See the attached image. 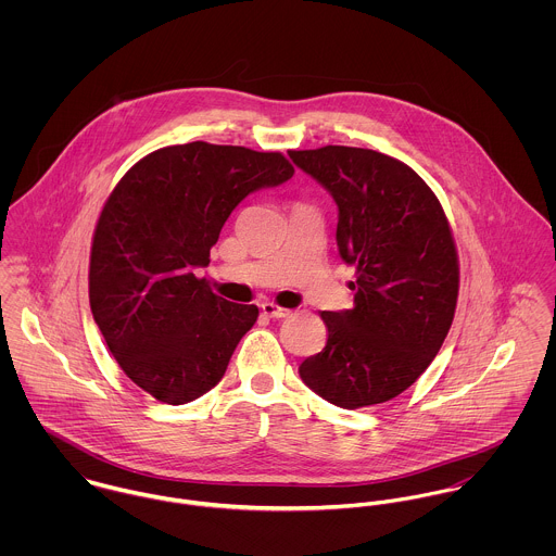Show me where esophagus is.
Here are the masks:
<instances>
[{
	"label": "esophagus",
	"mask_w": 556,
	"mask_h": 556,
	"mask_svg": "<svg viewBox=\"0 0 556 556\" xmlns=\"http://www.w3.org/2000/svg\"><path fill=\"white\" fill-rule=\"evenodd\" d=\"M261 313H263L265 317L269 318H285L291 315V311H287V308H280V306L271 304V302H265V304H261Z\"/></svg>",
	"instance_id": "esophagus-1"
}]
</instances>
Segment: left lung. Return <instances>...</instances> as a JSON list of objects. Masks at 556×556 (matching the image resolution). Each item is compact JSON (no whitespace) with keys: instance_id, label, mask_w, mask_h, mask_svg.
Returning <instances> with one entry per match:
<instances>
[{"instance_id":"left-lung-1","label":"left lung","mask_w":556,"mask_h":556,"mask_svg":"<svg viewBox=\"0 0 556 556\" xmlns=\"http://www.w3.org/2000/svg\"><path fill=\"white\" fill-rule=\"evenodd\" d=\"M289 156L333 197L338 252L355 267L353 308L320 313L327 344L300 377L342 408L388 402L430 366L454 320L460 271L447 216L410 166L381 152Z\"/></svg>"}]
</instances>
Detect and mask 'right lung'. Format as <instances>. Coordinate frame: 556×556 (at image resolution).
Wrapping results in <instances>:
<instances>
[{
  "label": "right lung",
  "mask_w": 556,
  "mask_h": 556,
  "mask_svg": "<svg viewBox=\"0 0 556 556\" xmlns=\"http://www.w3.org/2000/svg\"><path fill=\"white\" fill-rule=\"evenodd\" d=\"M280 152L194 141L139 160L106 199L91 241L89 306L119 368L148 394L186 404L216 388L254 304L216 295L194 269L239 203L291 179Z\"/></svg>",
  "instance_id": "add662e5"
}]
</instances>
